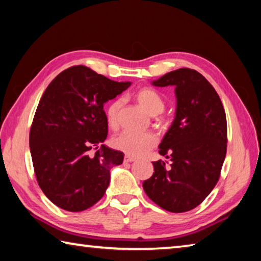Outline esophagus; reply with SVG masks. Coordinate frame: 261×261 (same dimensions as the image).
<instances>
[{"label": "esophagus", "mask_w": 261, "mask_h": 261, "mask_svg": "<svg viewBox=\"0 0 261 261\" xmlns=\"http://www.w3.org/2000/svg\"><path fill=\"white\" fill-rule=\"evenodd\" d=\"M123 161H125V163H132V162H135L136 158L132 156H125V159H123Z\"/></svg>", "instance_id": "1"}]
</instances>
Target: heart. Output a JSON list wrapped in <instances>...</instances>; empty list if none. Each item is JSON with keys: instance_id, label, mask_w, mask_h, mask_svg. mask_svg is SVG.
Here are the masks:
<instances>
[{"instance_id": "1", "label": "heart", "mask_w": 261, "mask_h": 261, "mask_svg": "<svg viewBox=\"0 0 261 261\" xmlns=\"http://www.w3.org/2000/svg\"><path fill=\"white\" fill-rule=\"evenodd\" d=\"M136 99L145 111L151 116L162 113L165 109V100L162 95L151 88H142L136 93ZM122 107V100L116 99L109 105L107 117L110 127L117 128L119 125V112ZM157 142L156 136L150 132L125 130L113 139V145L118 150L129 156H143Z\"/></svg>"}]
</instances>
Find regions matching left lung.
Masks as SVG:
<instances>
[{"instance_id": "obj_1", "label": "left lung", "mask_w": 261, "mask_h": 261, "mask_svg": "<svg viewBox=\"0 0 261 261\" xmlns=\"http://www.w3.org/2000/svg\"><path fill=\"white\" fill-rule=\"evenodd\" d=\"M174 87L175 116L159 144L170 159L153 162V174L143 182L148 197L173 213L187 212L216 187L227 151V120L216 89L195 70L179 68L151 82Z\"/></svg>"}]
</instances>
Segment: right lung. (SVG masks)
I'll use <instances>...</instances> for the list:
<instances>
[{
  "label": "right lung",
  "mask_w": 261,
  "mask_h": 261,
  "mask_svg": "<svg viewBox=\"0 0 261 261\" xmlns=\"http://www.w3.org/2000/svg\"><path fill=\"white\" fill-rule=\"evenodd\" d=\"M132 82H117L82 65L55 77L41 97L30 132L36 180L58 207L80 212L103 197L110 171L120 165L123 152L103 142L108 136L104 104ZM101 147L94 156L93 146Z\"/></svg>",
  "instance_id": "add662e5"
}]
</instances>
